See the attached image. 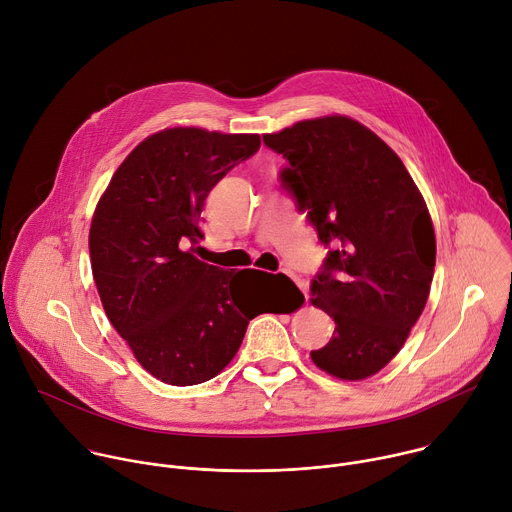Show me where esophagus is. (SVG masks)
I'll use <instances>...</instances> for the list:
<instances>
[{"label": "esophagus", "instance_id": "1", "mask_svg": "<svg viewBox=\"0 0 512 512\" xmlns=\"http://www.w3.org/2000/svg\"><path fill=\"white\" fill-rule=\"evenodd\" d=\"M296 283L300 285V289L304 291V296H306V300H308V289H306V285H304V281L302 279H296Z\"/></svg>", "mask_w": 512, "mask_h": 512}]
</instances>
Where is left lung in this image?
<instances>
[{
  "label": "left lung",
  "mask_w": 512,
  "mask_h": 512,
  "mask_svg": "<svg viewBox=\"0 0 512 512\" xmlns=\"http://www.w3.org/2000/svg\"><path fill=\"white\" fill-rule=\"evenodd\" d=\"M263 141L287 160L281 184L332 247L312 304L336 328L310 356L336 379H367L401 350L429 296L435 233L425 200L399 156L350 117L300 121Z\"/></svg>",
  "instance_id": "obj_1"
}]
</instances>
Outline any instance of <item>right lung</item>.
Wrapping results in <instances>:
<instances>
[{"label": "right lung", "mask_w": 512, "mask_h": 512, "mask_svg": "<svg viewBox=\"0 0 512 512\" xmlns=\"http://www.w3.org/2000/svg\"><path fill=\"white\" fill-rule=\"evenodd\" d=\"M259 145L257 133L158 131L123 160L95 208L89 251L105 314L141 367L168 385L216 377L261 314L239 279L255 269L233 275L188 251L202 239L208 192Z\"/></svg>", "instance_id": "1"}]
</instances>
